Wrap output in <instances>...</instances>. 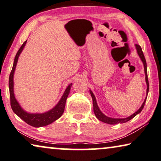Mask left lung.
Returning a JSON list of instances; mask_svg holds the SVG:
<instances>
[{
	"instance_id": "obj_1",
	"label": "left lung",
	"mask_w": 161,
	"mask_h": 161,
	"mask_svg": "<svg viewBox=\"0 0 161 161\" xmlns=\"http://www.w3.org/2000/svg\"><path fill=\"white\" fill-rule=\"evenodd\" d=\"M136 50H137V53H138L139 57L141 58L143 64H144V73H145V80H146L147 86V95L148 92H149V81H148V77H147V70L146 59H145V58H144V53H143L142 50L141 46H139L138 44H136ZM90 94H91V96H92V97L93 105H94V112L95 115H96V117L100 121H102V122H104V123H108V124H117V123H125V122H127V121H129L131 119H132V118H134L135 116L137 115V114H139L142 110V109L144 108V104H145V102H146V99H145L144 102H143L142 105L141 106V108H139L138 110L136 112V113L133 114V115H131V116H129V117H128L126 118H111L107 117L106 115H104V114L102 113L101 111H100L99 107H98L97 104L96 98H95L94 94H93L91 90H90Z\"/></svg>"
}]
</instances>
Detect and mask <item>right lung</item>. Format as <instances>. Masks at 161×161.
<instances>
[{"label": "right lung", "mask_w": 161, "mask_h": 161, "mask_svg": "<svg viewBox=\"0 0 161 161\" xmlns=\"http://www.w3.org/2000/svg\"><path fill=\"white\" fill-rule=\"evenodd\" d=\"M26 41H25L22 46L19 48V49L16 54L14 62L13 67L11 69L10 75H9V81H8V86H9V94H10V102H11V107L13 111L17 114V115L21 119H22L25 122H26L27 124H29L32 126L34 127H41L45 126L50 123H53V121L57 120L63 114L64 111V107L65 103H66L67 98L68 97V94L70 91V88L72 86V83L69 84L67 88L65 90L63 96H62V99H60L57 105L50 111L46 112L45 113L41 114H30L27 113L26 112L23 110L21 108L19 104L16 100L14 97V81H13V77H14V73L16 65H17V62L20 53L24 48L25 44H26Z\"/></svg>", "instance_id": "obj_1"}]
</instances>
